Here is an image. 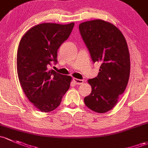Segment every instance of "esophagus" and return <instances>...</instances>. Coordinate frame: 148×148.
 Segmentation results:
<instances>
[{"mask_svg": "<svg viewBox=\"0 0 148 148\" xmlns=\"http://www.w3.org/2000/svg\"><path fill=\"white\" fill-rule=\"evenodd\" d=\"M73 80L74 83L77 85H80L83 84V82H84V80H80V79H77V78H73Z\"/></svg>", "mask_w": 148, "mask_h": 148, "instance_id": "1", "label": "esophagus"}]
</instances>
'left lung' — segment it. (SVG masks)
<instances>
[{"instance_id": "8db88e82", "label": "left lung", "mask_w": 148, "mask_h": 148, "mask_svg": "<svg viewBox=\"0 0 148 148\" xmlns=\"http://www.w3.org/2000/svg\"><path fill=\"white\" fill-rule=\"evenodd\" d=\"M79 30L94 63H100L97 77L89 79L91 93L84 98L92 111L110 110L125 90L130 71V54L123 33L112 24L102 20L86 21Z\"/></svg>"}]
</instances>
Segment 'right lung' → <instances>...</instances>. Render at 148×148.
<instances>
[{
  "instance_id": "right-lung-1",
  "label": "right lung",
  "mask_w": 148,
  "mask_h": 148,
  "mask_svg": "<svg viewBox=\"0 0 148 148\" xmlns=\"http://www.w3.org/2000/svg\"><path fill=\"white\" fill-rule=\"evenodd\" d=\"M75 23H42L28 30L20 41L17 53L18 79L28 100L41 112L60 104L71 77L49 70L56 64L59 47L69 38Z\"/></svg>"
}]
</instances>
